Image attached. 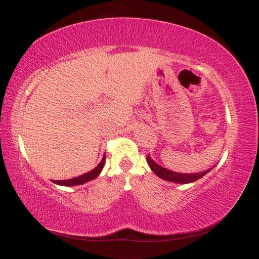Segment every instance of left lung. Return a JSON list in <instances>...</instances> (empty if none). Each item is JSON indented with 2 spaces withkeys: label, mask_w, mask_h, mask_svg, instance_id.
I'll use <instances>...</instances> for the list:
<instances>
[{
  "label": "left lung",
  "mask_w": 259,
  "mask_h": 259,
  "mask_svg": "<svg viewBox=\"0 0 259 259\" xmlns=\"http://www.w3.org/2000/svg\"><path fill=\"white\" fill-rule=\"evenodd\" d=\"M147 163L150 165V168L153 170L156 176H159L160 178L164 179V181L168 182H172V183H179V184H187V183H193L195 181H198L201 177H203L205 174H208L210 170H205L203 172H199V174H178L175 171H170L168 169H164L160 166L159 164H156L154 161H153L150 155H147Z\"/></svg>",
  "instance_id": "8db88e82"
}]
</instances>
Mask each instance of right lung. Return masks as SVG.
<instances>
[{
  "mask_svg": "<svg viewBox=\"0 0 259 259\" xmlns=\"http://www.w3.org/2000/svg\"><path fill=\"white\" fill-rule=\"evenodd\" d=\"M105 163V156L103 160L100 161V163L96 166L94 170H91L90 172H87L84 175H81L76 178L67 179V181H54L55 184H58V185H64V186H74V185H81V184H84L89 181H93L96 177H98V175L103 170V166Z\"/></svg>",
  "mask_w": 259,
  "mask_h": 259,
  "instance_id": "obj_1",
  "label": "right lung"
}]
</instances>
